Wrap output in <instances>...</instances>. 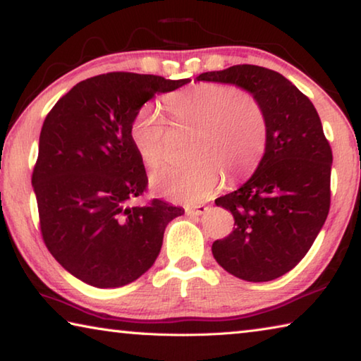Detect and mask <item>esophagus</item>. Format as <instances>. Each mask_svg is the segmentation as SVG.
I'll return each mask as SVG.
<instances>
[{"mask_svg":"<svg viewBox=\"0 0 361 361\" xmlns=\"http://www.w3.org/2000/svg\"><path fill=\"white\" fill-rule=\"evenodd\" d=\"M207 210H209V207H207V205H192V207H188V209H186V215L199 216V215H204Z\"/></svg>","mask_w":361,"mask_h":361,"instance_id":"esophagus-1","label":"esophagus"}]
</instances>
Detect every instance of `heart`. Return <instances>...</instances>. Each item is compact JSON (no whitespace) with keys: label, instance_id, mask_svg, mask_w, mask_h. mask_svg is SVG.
Masks as SVG:
<instances>
[{"label":"heart","instance_id":"heart-1","mask_svg":"<svg viewBox=\"0 0 361 361\" xmlns=\"http://www.w3.org/2000/svg\"><path fill=\"white\" fill-rule=\"evenodd\" d=\"M176 122L197 127L194 154L186 164H164L151 175L157 194L173 202L195 204L216 191L223 170L240 178L258 166L267 143L264 109L252 94L228 84L199 82L164 97ZM167 121L156 103H145L133 116L130 142L146 167L164 154Z\"/></svg>","mask_w":361,"mask_h":361}]
</instances>
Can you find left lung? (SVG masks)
I'll list each match as a JSON object with an SVG mask.
<instances>
[{
  "instance_id": "1",
  "label": "left lung",
  "mask_w": 361,
  "mask_h": 361,
  "mask_svg": "<svg viewBox=\"0 0 361 361\" xmlns=\"http://www.w3.org/2000/svg\"><path fill=\"white\" fill-rule=\"evenodd\" d=\"M197 81L235 84L264 109L266 152L256 172L215 204L234 216V231L212 253L247 282L290 272L312 247L331 204L333 151L309 97L280 73L258 65L207 71Z\"/></svg>"
}]
</instances>
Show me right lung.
<instances>
[{
  "mask_svg": "<svg viewBox=\"0 0 361 361\" xmlns=\"http://www.w3.org/2000/svg\"><path fill=\"white\" fill-rule=\"evenodd\" d=\"M189 79L113 71L78 82L46 116L32 183L39 229L62 267L97 288L137 280L154 264L164 231L185 210L152 199L130 142L135 113Z\"/></svg>",
  "mask_w": 361,
  "mask_h": 361,
  "instance_id": "add662e5",
  "label": "right lung"
}]
</instances>
